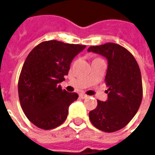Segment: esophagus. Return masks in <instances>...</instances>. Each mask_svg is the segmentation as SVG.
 <instances>
[{"label": "esophagus", "instance_id": "obj_1", "mask_svg": "<svg viewBox=\"0 0 155 155\" xmlns=\"http://www.w3.org/2000/svg\"><path fill=\"white\" fill-rule=\"evenodd\" d=\"M80 97H81V99H85V98L88 97V95L85 94H80Z\"/></svg>", "mask_w": 155, "mask_h": 155}]
</instances>
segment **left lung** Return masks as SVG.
<instances>
[{"label": "left lung", "instance_id": "obj_1", "mask_svg": "<svg viewBox=\"0 0 155 155\" xmlns=\"http://www.w3.org/2000/svg\"><path fill=\"white\" fill-rule=\"evenodd\" d=\"M88 51L108 61L104 79L108 100L97 101V107L89 113L90 120L98 130L115 132L129 124L141 104L143 86L139 64L127 49L114 43L91 46Z\"/></svg>", "mask_w": 155, "mask_h": 155}]
</instances>
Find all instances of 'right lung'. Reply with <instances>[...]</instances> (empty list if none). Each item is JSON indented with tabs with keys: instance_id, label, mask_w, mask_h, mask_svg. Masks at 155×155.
<instances>
[{
	"instance_id": "obj_1",
	"label": "right lung",
	"mask_w": 155,
	"mask_h": 155,
	"mask_svg": "<svg viewBox=\"0 0 155 155\" xmlns=\"http://www.w3.org/2000/svg\"><path fill=\"white\" fill-rule=\"evenodd\" d=\"M85 45L58 41H43L26 57L18 81L20 103L25 116L42 130H52L64 122L68 108L79 97L62 90L71 61Z\"/></svg>"
}]
</instances>
